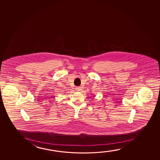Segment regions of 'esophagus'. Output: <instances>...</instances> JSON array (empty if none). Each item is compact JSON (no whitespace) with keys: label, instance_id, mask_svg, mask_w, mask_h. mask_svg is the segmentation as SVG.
I'll use <instances>...</instances> for the list:
<instances>
[{"label":"esophagus","instance_id":"1","mask_svg":"<svg viewBox=\"0 0 160 160\" xmlns=\"http://www.w3.org/2000/svg\"><path fill=\"white\" fill-rule=\"evenodd\" d=\"M76 89V91H81L82 90V89H81V88H79V87H77V88H75Z\"/></svg>","mask_w":160,"mask_h":160}]
</instances>
